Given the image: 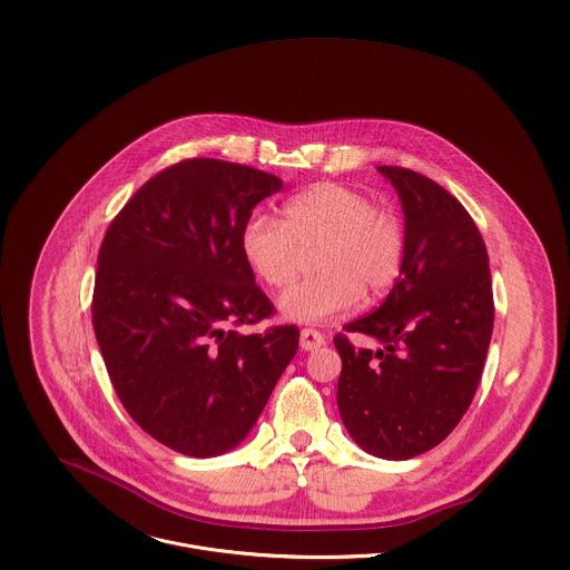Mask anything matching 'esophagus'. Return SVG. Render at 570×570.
Returning a JSON list of instances; mask_svg holds the SVG:
<instances>
[{
    "label": "esophagus",
    "instance_id": "34e87169",
    "mask_svg": "<svg viewBox=\"0 0 570 570\" xmlns=\"http://www.w3.org/2000/svg\"><path fill=\"white\" fill-rule=\"evenodd\" d=\"M325 344V335L321 331H316V328H303L301 331V348L303 351H314V348H321Z\"/></svg>",
    "mask_w": 570,
    "mask_h": 570
}]
</instances>
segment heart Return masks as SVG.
Segmentation results:
<instances>
[{"instance_id": "b5f03b06", "label": "heart", "mask_w": 570, "mask_h": 570, "mask_svg": "<svg viewBox=\"0 0 570 570\" xmlns=\"http://www.w3.org/2000/svg\"><path fill=\"white\" fill-rule=\"evenodd\" d=\"M318 276L278 298V314L298 325L331 321L362 298L389 289L404 263L400 219L344 184H316L292 197L285 222L254 215L242 230L252 272L272 287L294 283L305 252L316 249Z\"/></svg>"}]
</instances>
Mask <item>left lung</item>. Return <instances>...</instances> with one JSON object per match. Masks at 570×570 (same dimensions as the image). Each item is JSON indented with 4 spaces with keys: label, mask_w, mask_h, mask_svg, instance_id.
Here are the masks:
<instances>
[{
    "label": "left lung",
    "mask_w": 570,
    "mask_h": 570,
    "mask_svg": "<svg viewBox=\"0 0 570 570\" xmlns=\"http://www.w3.org/2000/svg\"><path fill=\"white\" fill-rule=\"evenodd\" d=\"M404 210V263L386 301L344 326L380 342L342 357L337 410L353 441L386 461L439 445L479 389L493 328L485 242L443 186L402 166H377Z\"/></svg>",
    "instance_id": "left-lung-1"
}]
</instances>
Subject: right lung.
I'll return each instance as SVG.
<instances>
[{"label":"right lung","mask_w":570,"mask_h":570,"mask_svg":"<svg viewBox=\"0 0 570 570\" xmlns=\"http://www.w3.org/2000/svg\"><path fill=\"white\" fill-rule=\"evenodd\" d=\"M272 173L195 158L151 177L98 252L94 333L125 410L166 448L235 450L298 351V328L239 333L274 314L242 252Z\"/></svg>","instance_id":"obj_1"}]
</instances>
